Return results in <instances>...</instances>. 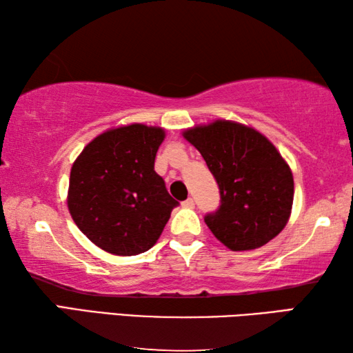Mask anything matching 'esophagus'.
Returning a JSON list of instances; mask_svg holds the SVG:
<instances>
[{
	"instance_id": "obj_1",
	"label": "esophagus",
	"mask_w": 353,
	"mask_h": 353,
	"mask_svg": "<svg viewBox=\"0 0 353 353\" xmlns=\"http://www.w3.org/2000/svg\"><path fill=\"white\" fill-rule=\"evenodd\" d=\"M182 207H185V208H193V207H194L193 198H188L187 201H183V202H182Z\"/></svg>"
}]
</instances>
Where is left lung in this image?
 Returning <instances> with one entry per match:
<instances>
[{
    "mask_svg": "<svg viewBox=\"0 0 353 353\" xmlns=\"http://www.w3.org/2000/svg\"><path fill=\"white\" fill-rule=\"evenodd\" d=\"M219 187L221 205L205 224L230 250L265 246L283 230L294 199L290 165L254 128L216 119L183 130Z\"/></svg>",
    "mask_w": 353,
    "mask_h": 353,
    "instance_id": "8db88e82",
    "label": "left lung"
}]
</instances>
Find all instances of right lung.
Masks as SVG:
<instances>
[{"label":"right lung","mask_w":353,"mask_h":353,"mask_svg":"<svg viewBox=\"0 0 353 353\" xmlns=\"http://www.w3.org/2000/svg\"><path fill=\"white\" fill-rule=\"evenodd\" d=\"M163 140L162 128L140 123L109 129L88 143L71 166L70 214L82 234L105 252H146L179 205L154 171Z\"/></svg>","instance_id":"add662e5"}]
</instances>
